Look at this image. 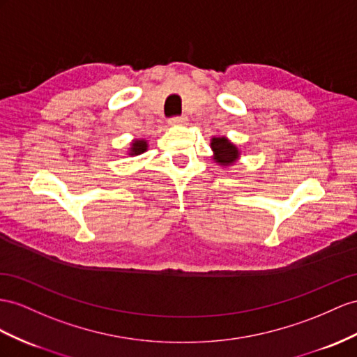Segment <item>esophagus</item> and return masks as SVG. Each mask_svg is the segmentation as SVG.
<instances>
[{"mask_svg":"<svg viewBox=\"0 0 357 357\" xmlns=\"http://www.w3.org/2000/svg\"><path fill=\"white\" fill-rule=\"evenodd\" d=\"M188 119L185 116H178V117H172L169 121V125L172 126H179V125H185Z\"/></svg>","mask_w":357,"mask_h":357,"instance_id":"obj_1","label":"esophagus"}]
</instances>
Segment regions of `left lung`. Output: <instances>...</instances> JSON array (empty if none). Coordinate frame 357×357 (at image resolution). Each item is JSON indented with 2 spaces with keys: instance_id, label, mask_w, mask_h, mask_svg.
<instances>
[{
  "instance_id": "left-lung-1",
  "label": "left lung",
  "mask_w": 357,
  "mask_h": 357,
  "mask_svg": "<svg viewBox=\"0 0 357 357\" xmlns=\"http://www.w3.org/2000/svg\"><path fill=\"white\" fill-rule=\"evenodd\" d=\"M211 149L214 152V161L220 166H232L240 158V151L226 137H213Z\"/></svg>"
}]
</instances>
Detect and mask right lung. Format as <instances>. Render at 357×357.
I'll use <instances>...</instances> for the list:
<instances>
[{
  "label": "right lung",
  "instance_id": "1",
  "mask_svg": "<svg viewBox=\"0 0 357 357\" xmlns=\"http://www.w3.org/2000/svg\"><path fill=\"white\" fill-rule=\"evenodd\" d=\"M144 151H148V142L143 140V139H137V140H132L131 148H130V152H128V155H131V157H134V155H140Z\"/></svg>",
  "mask_w": 357,
  "mask_h": 357
}]
</instances>
